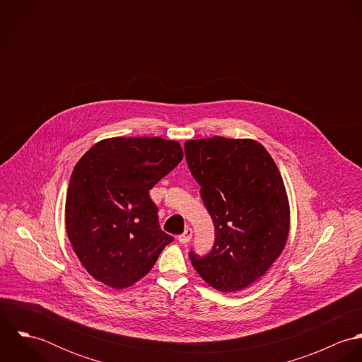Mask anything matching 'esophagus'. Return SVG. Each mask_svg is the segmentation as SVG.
Wrapping results in <instances>:
<instances>
[{
  "label": "esophagus",
  "instance_id": "1",
  "mask_svg": "<svg viewBox=\"0 0 362 362\" xmlns=\"http://www.w3.org/2000/svg\"><path fill=\"white\" fill-rule=\"evenodd\" d=\"M191 238H192V230H191V228H185V231L178 235V241H180L181 244L189 243Z\"/></svg>",
  "mask_w": 362,
  "mask_h": 362
}]
</instances>
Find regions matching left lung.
Wrapping results in <instances>:
<instances>
[{
  "label": "left lung",
  "instance_id": "8db88e82",
  "mask_svg": "<svg viewBox=\"0 0 362 362\" xmlns=\"http://www.w3.org/2000/svg\"><path fill=\"white\" fill-rule=\"evenodd\" d=\"M185 157L216 234L206 257L189 254L192 266L218 291L247 288L270 269L288 240L290 204L281 174L254 139H191Z\"/></svg>",
  "mask_w": 362,
  "mask_h": 362
}]
</instances>
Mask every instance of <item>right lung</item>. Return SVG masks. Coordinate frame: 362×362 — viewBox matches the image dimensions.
<instances>
[{
    "mask_svg": "<svg viewBox=\"0 0 362 362\" xmlns=\"http://www.w3.org/2000/svg\"><path fill=\"white\" fill-rule=\"evenodd\" d=\"M184 157L177 141L107 138L72 171L65 227L86 272L115 290L146 276L174 238L160 230L149 191Z\"/></svg>",
    "mask_w": 362,
    "mask_h": 362,
    "instance_id": "1",
    "label": "right lung"
}]
</instances>
